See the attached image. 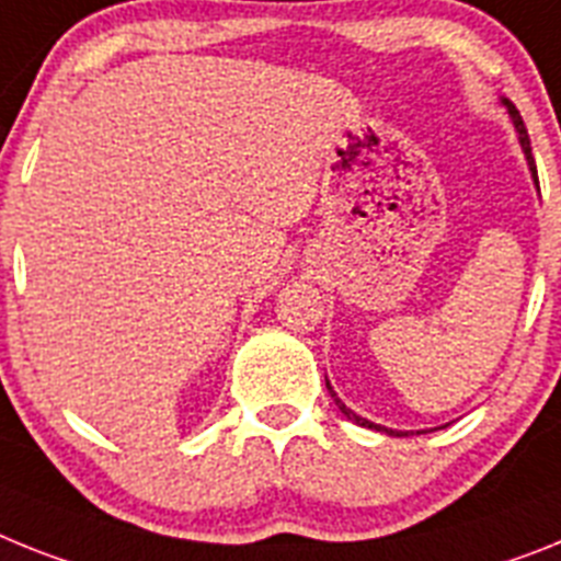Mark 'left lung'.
Returning a JSON list of instances; mask_svg holds the SVG:
<instances>
[{"label": "left lung", "instance_id": "8db88e82", "mask_svg": "<svg viewBox=\"0 0 561 561\" xmlns=\"http://www.w3.org/2000/svg\"><path fill=\"white\" fill-rule=\"evenodd\" d=\"M508 104V113H511V118H514V124H516V130H519V144H522V150H525V156H528V164H530V170L536 172V164H534V156H530V138H528V130H525V122H522V116H519V110L514 107V104L511 102H505ZM327 389L332 391V386H329V380H327ZM332 397H334V391H332ZM334 403H337V409L343 411V414H346L348 420H354V423H360V425H366V428H380V425H375V423H368V420H363V417H357V414H354V411H348L346 405L340 403L337 397H334ZM382 431H389V428H382ZM389 434H397V437H403V431H389Z\"/></svg>", "mask_w": 561, "mask_h": 561}]
</instances>
